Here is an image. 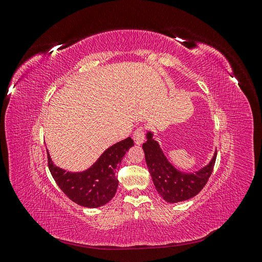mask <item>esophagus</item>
Here are the masks:
<instances>
[{"label": "esophagus", "mask_w": 262, "mask_h": 262, "mask_svg": "<svg viewBox=\"0 0 262 262\" xmlns=\"http://www.w3.org/2000/svg\"><path fill=\"white\" fill-rule=\"evenodd\" d=\"M144 139H145L144 128L139 126V128H137L136 131L133 132V140H134V142H136V144H141V143H143Z\"/></svg>", "instance_id": "obj_1"}]
</instances>
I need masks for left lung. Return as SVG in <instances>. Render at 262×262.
Wrapping results in <instances>:
<instances>
[{
    "label": "left lung",
    "mask_w": 262,
    "mask_h": 262,
    "mask_svg": "<svg viewBox=\"0 0 262 262\" xmlns=\"http://www.w3.org/2000/svg\"><path fill=\"white\" fill-rule=\"evenodd\" d=\"M147 141L142 147L150 177L157 192L165 201L177 203L191 199L207 184L216 160V150L208 165L194 172L178 170L165 156L158 142L153 139V132L146 133Z\"/></svg>",
    "instance_id": "left-lung-1"
}]
</instances>
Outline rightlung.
Listing matches in <instances>:
<instances>
[{"mask_svg": "<svg viewBox=\"0 0 262 262\" xmlns=\"http://www.w3.org/2000/svg\"><path fill=\"white\" fill-rule=\"evenodd\" d=\"M134 145L126 138L108 147L90 168L83 171H67L55 166L48 153V166L60 189L73 202L85 208H99L113 199L118 188L116 171L125 153Z\"/></svg>", "mask_w": 262, "mask_h": 262, "instance_id": "add662e5", "label": "right lung"}]
</instances>
